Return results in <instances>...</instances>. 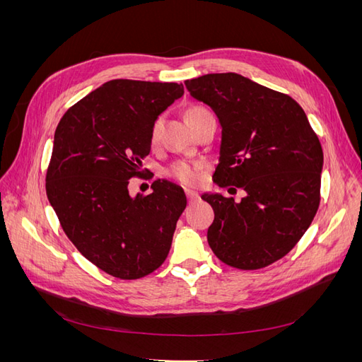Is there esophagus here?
<instances>
[{"mask_svg":"<svg viewBox=\"0 0 362 362\" xmlns=\"http://www.w3.org/2000/svg\"><path fill=\"white\" fill-rule=\"evenodd\" d=\"M185 196H187L189 202H194L196 199H199V194H198V192L190 190V189H185Z\"/></svg>","mask_w":362,"mask_h":362,"instance_id":"34e87169","label":"esophagus"}]
</instances>
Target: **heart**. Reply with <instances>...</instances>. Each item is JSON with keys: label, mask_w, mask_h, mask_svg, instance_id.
I'll use <instances>...</instances> for the list:
<instances>
[{"label": "heart", "mask_w": 362, "mask_h": 362, "mask_svg": "<svg viewBox=\"0 0 362 362\" xmlns=\"http://www.w3.org/2000/svg\"><path fill=\"white\" fill-rule=\"evenodd\" d=\"M198 112H204V108L193 107L187 112V116L194 115ZM160 128H161V119H158L157 122L154 124V127H152V131H151V140L152 141L157 140V137L160 134ZM169 175H170V177H173L175 180H178L180 182L190 185V184L198 182V180L201 177V168H199V164H194V163L178 161V163H175L173 166L169 169Z\"/></svg>", "instance_id": "heart-1"}]
</instances>
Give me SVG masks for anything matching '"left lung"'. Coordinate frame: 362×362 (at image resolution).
<instances>
[{
    "instance_id": "1",
    "label": "left lung",
    "mask_w": 362,
    "mask_h": 362,
    "mask_svg": "<svg viewBox=\"0 0 362 362\" xmlns=\"http://www.w3.org/2000/svg\"><path fill=\"white\" fill-rule=\"evenodd\" d=\"M184 84L222 129L216 184L246 193L240 202L202 193L214 210L208 245L231 267H266L288 254L319 208V137L293 98L240 74H206Z\"/></svg>"
}]
</instances>
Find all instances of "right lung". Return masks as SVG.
<instances>
[{
	"mask_svg": "<svg viewBox=\"0 0 362 362\" xmlns=\"http://www.w3.org/2000/svg\"><path fill=\"white\" fill-rule=\"evenodd\" d=\"M184 95L180 83L112 80L64 113L54 133L47 196L63 231L96 267L137 279L166 259L187 205L182 187L152 182L131 196L157 117Z\"/></svg>",
	"mask_w": 362,
	"mask_h": 362,
	"instance_id": "1",
	"label": "right lung"
}]
</instances>
